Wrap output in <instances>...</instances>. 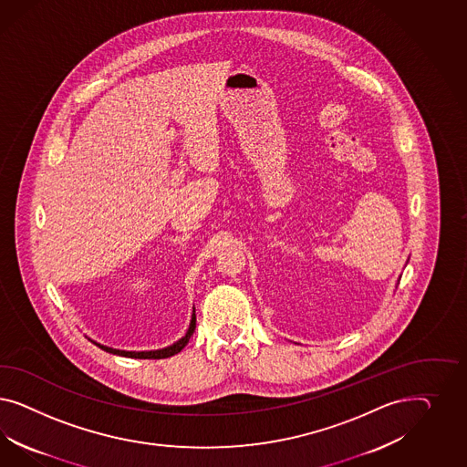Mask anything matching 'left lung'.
<instances>
[{"instance_id":"1","label":"left lung","mask_w":467,"mask_h":467,"mask_svg":"<svg viewBox=\"0 0 467 467\" xmlns=\"http://www.w3.org/2000/svg\"><path fill=\"white\" fill-rule=\"evenodd\" d=\"M399 279H400V277H399Z\"/></svg>"}]
</instances>
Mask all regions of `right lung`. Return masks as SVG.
<instances>
[{
	"label": "right lung",
	"instance_id": "add662e5",
	"mask_svg": "<svg viewBox=\"0 0 467 467\" xmlns=\"http://www.w3.org/2000/svg\"><path fill=\"white\" fill-rule=\"evenodd\" d=\"M195 326H197V317H195V308H193V313H192V320H190V326H188V330H186V334H184L183 337L180 340H176L174 344H171L168 348H162V349H154V351H123V349H114V348H109V346H104V344H100V342H96V340H92L96 346H99L102 351H106V353L116 354V356H125V358H135V359H162V358H170V356H174V354L180 353L182 349H183L184 346L188 344V340L190 337L193 336V332H195Z\"/></svg>",
	"mask_w": 467,
	"mask_h": 467
}]
</instances>
